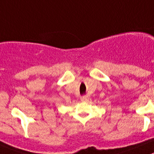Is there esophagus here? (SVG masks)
<instances>
[{
	"label": "esophagus",
	"instance_id": "obj_1",
	"mask_svg": "<svg viewBox=\"0 0 154 154\" xmlns=\"http://www.w3.org/2000/svg\"><path fill=\"white\" fill-rule=\"evenodd\" d=\"M80 100H81L82 102H86L87 100V97H86V96H84V97H82L81 98H80Z\"/></svg>",
	"mask_w": 154,
	"mask_h": 154
}]
</instances>
